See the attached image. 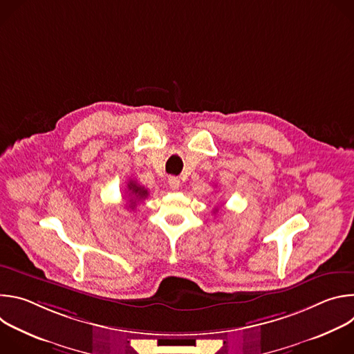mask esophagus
<instances>
[{"label": "esophagus", "mask_w": 354, "mask_h": 354, "mask_svg": "<svg viewBox=\"0 0 354 354\" xmlns=\"http://www.w3.org/2000/svg\"><path fill=\"white\" fill-rule=\"evenodd\" d=\"M168 185H169L171 189L176 190V189H179V186H180V180H179V178H176V176H169V178H168Z\"/></svg>", "instance_id": "esophagus-1"}]
</instances>
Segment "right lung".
I'll return each instance as SVG.
<instances>
[{
    "label": "right lung",
    "mask_w": 354,
    "mask_h": 354,
    "mask_svg": "<svg viewBox=\"0 0 354 354\" xmlns=\"http://www.w3.org/2000/svg\"><path fill=\"white\" fill-rule=\"evenodd\" d=\"M127 192H129V196H130V206L129 207H134L136 201L142 200V198H145L148 196V190L144 189L142 186H140L134 180H130L127 183Z\"/></svg>",
    "instance_id": "right-lung-1"
}]
</instances>
